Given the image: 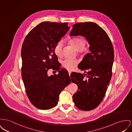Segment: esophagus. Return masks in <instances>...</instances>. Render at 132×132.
Here are the masks:
<instances>
[{"instance_id": "obj_1", "label": "esophagus", "mask_w": 132, "mask_h": 132, "mask_svg": "<svg viewBox=\"0 0 132 132\" xmlns=\"http://www.w3.org/2000/svg\"><path fill=\"white\" fill-rule=\"evenodd\" d=\"M68 73H69V76H70V74H71V71H68Z\"/></svg>"}]
</instances>
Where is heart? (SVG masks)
<instances>
[{
    "mask_svg": "<svg viewBox=\"0 0 132 132\" xmlns=\"http://www.w3.org/2000/svg\"><path fill=\"white\" fill-rule=\"evenodd\" d=\"M70 43L78 51H83L85 47V42L82 39H72L70 40ZM63 46V44L61 41L57 43L55 46L54 49L55 54L58 57L62 56ZM78 64V61L75 59H65L62 62V66L68 70L73 69Z\"/></svg>",
    "mask_w": 132,
    "mask_h": 132,
    "instance_id": "obj_1",
    "label": "heart"
}]
</instances>
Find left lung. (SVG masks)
<instances>
[{"label":"left lung","instance_id":"8db88e82","mask_svg":"<svg viewBox=\"0 0 132 132\" xmlns=\"http://www.w3.org/2000/svg\"><path fill=\"white\" fill-rule=\"evenodd\" d=\"M70 36L84 37L90 45V53L86 55L78 65V68L87 74L75 73L71 79L78 87L73 96L75 106L83 111L92 110L103 100L112 77L113 45L105 30L92 22L75 24Z\"/></svg>","mask_w":132,"mask_h":132}]
</instances>
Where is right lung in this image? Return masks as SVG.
Listing matches in <instances>:
<instances>
[{"label": "right lung", "mask_w": 132, "mask_h": 132, "mask_svg": "<svg viewBox=\"0 0 132 132\" xmlns=\"http://www.w3.org/2000/svg\"><path fill=\"white\" fill-rule=\"evenodd\" d=\"M68 23L43 22L29 32L21 48L22 78L27 97L37 108L56 106L59 94L71 82L68 72L60 70L54 49L68 31ZM58 70V75L48 77L47 71Z\"/></svg>", "instance_id": "add662e5"}]
</instances>
